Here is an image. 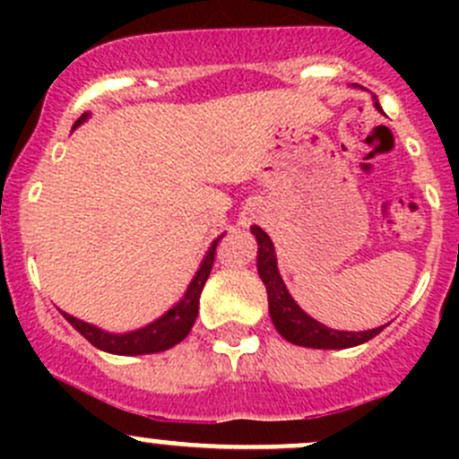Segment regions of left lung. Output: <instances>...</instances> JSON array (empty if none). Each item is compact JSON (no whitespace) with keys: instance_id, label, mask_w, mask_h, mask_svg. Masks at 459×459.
Segmentation results:
<instances>
[{"instance_id":"obj_1","label":"left lung","mask_w":459,"mask_h":459,"mask_svg":"<svg viewBox=\"0 0 459 459\" xmlns=\"http://www.w3.org/2000/svg\"><path fill=\"white\" fill-rule=\"evenodd\" d=\"M375 108L379 110L377 100H375ZM253 235L257 239V273L262 277L264 286L268 293V313H271L273 324H275L277 333L284 337L286 342L295 346H308V349H351V346L364 344V342L373 340L384 326L371 328V331H335V328L324 326L322 322L313 319L311 316L298 307L293 298H290L289 289H286L284 280H281L280 271H277V257L275 247H273L271 238L264 233L259 226H253Z\"/></svg>"}]
</instances>
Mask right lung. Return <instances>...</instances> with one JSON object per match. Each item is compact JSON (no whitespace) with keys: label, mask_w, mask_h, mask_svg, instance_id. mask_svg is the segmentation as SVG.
<instances>
[{"label":"right lung","mask_w":459,"mask_h":459,"mask_svg":"<svg viewBox=\"0 0 459 459\" xmlns=\"http://www.w3.org/2000/svg\"><path fill=\"white\" fill-rule=\"evenodd\" d=\"M88 113L82 115L80 119L75 122V128L80 126L82 122H86ZM221 239H215L208 248L206 257L202 259L200 268H197L195 277L191 280L188 284L186 293L184 298L170 308L169 313H164L160 319L155 322L146 324L143 328H137V331L131 333H106L101 328L92 326V324L82 322V319L68 316V313L62 311V316L71 322V326L75 331H80L82 335L91 342L92 346H97L100 351H106V353H113V355H146V353H160V351H169L173 349L175 344L184 340V337L191 333L193 324H195L197 313H200V295L204 284H206L208 275H211V268L212 262H215V248L217 242Z\"/></svg>","instance_id":"1"}]
</instances>
